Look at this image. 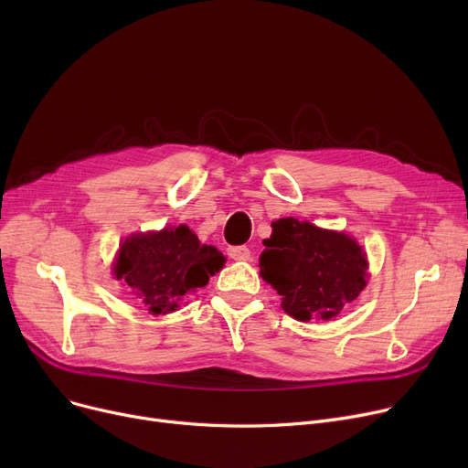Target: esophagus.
Segmentation results:
<instances>
[{
  "mask_svg": "<svg viewBox=\"0 0 468 468\" xmlns=\"http://www.w3.org/2000/svg\"><path fill=\"white\" fill-rule=\"evenodd\" d=\"M229 258L231 260H237V261H249L250 260V250L247 247H231L228 250Z\"/></svg>",
  "mask_w": 468,
  "mask_h": 468,
  "instance_id": "34e87169",
  "label": "esophagus"
}]
</instances>
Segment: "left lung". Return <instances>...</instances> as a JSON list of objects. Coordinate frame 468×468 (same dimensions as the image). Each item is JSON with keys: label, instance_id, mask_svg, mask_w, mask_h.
<instances>
[{"label": "left lung", "instance_id": "left-lung-1", "mask_svg": "<svg viewBox=\"0 0 468 468\" xmlns=\"http://www.w3.org/2000/svg\"><path fill=\"white\" fill-rule=\"evenodd\" d=\"M263 240L260 273L282 296V309L296 321H330L366 286L367 260L360 244L311 221L281 218Z\"/></svg>", "mask_w": 468, "mask_h": 468}]
</instances>
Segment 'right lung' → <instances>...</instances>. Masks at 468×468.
Here are the masks:
<instances>
[{
    "instance_id": "add662e5",
    "label": "right lung",
    "mask_w": 468,
    "mask_h": 468,
    "mask_svg": "<svg viewBox=\"0 0 468 468\" xmlns=\"http://www.w3.org/2000/svg\"><path fill=\"white\" fill-rule=\"evenodd\" d=\"M224 263L216 247L203 244L187 226H178L127 237L113 273L152 314H166L176 311L189 292L207 286Z\"/></svg>"
}]
</instances>
